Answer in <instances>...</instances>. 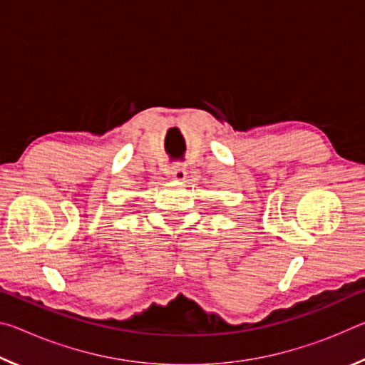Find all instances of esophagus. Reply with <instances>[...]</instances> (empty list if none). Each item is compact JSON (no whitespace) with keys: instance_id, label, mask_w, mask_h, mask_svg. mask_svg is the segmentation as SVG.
<instances>
[{"instance_id":"1","label":"esophagus","mask_w":365,"mask_h":365,"mask_svg":"<svg viewBox=\"0 0 365 365\" xmlns=\"http://www.w3.org/2000/svg\"><path fill=\"white\" fill-rule=\"evenodd\" d=\"M170 174H172V177L175 178L177 182H183L185 178H187L188 170H187V168H185V165H182V164H177V165H172Z\"/></svg>"}]
</instances>
